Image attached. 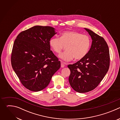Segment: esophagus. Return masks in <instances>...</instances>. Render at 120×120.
Masks as SVG:
<instances>
[{
  "label": "esophagus",
  "instance_id": "obj_1",
  "mask_svg": "<svg viewBox=\"0 0 120 120\" xmlns=\"http://www.w3.org/2000/svg\"><path fill=\"white\" fill-rule=\"evenodd\" d=\"M65 66V64L64 63H61V67H62V68H63V67H64Z\"/></svg>",
  "mask_w": 120,
  "mask_h": 120
}]
</instances>
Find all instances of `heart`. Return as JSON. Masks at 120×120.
<instances>
[{
    "instance_id": "heart-1",
    "label": "heart",
    "mask_w": 120,
    "mask_h": 120,
    "mask_svg": "<svg viewBox=\"0 0 120 120\" xmlns=\"http://www.w3.org/2000/svg\"><path fill=\"white\" fill-rule=\"evenodd\" d=\"M49 45L56 54H60L66 46V51L59 56L64 62H68L74 58L79 60L87 54L91 45L90 38L86 35L74 31L63 32L59 38H53L50 40Z\"/></svg>"
}]
</instances>
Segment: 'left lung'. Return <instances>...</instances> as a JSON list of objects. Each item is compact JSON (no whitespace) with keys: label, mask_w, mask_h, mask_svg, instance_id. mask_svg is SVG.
<instances>
[{"label":"left lung","mask_w":120,"mask_h":120,"mask_svg":"<svg viewBox=\"0 0 120 120\" xmlns=\"http://www.w3.org/2000/svg\"><path fill=\"white\" fill-rule=\"evenodd\" d=\"M84 29L91 37V48L84 58L68 65L71 72L70 84L80 93L95 89L105 76L110 65L109 48L104 38L90 29Z\"/></svg>","instance_id":"obj_1"}]
</instances>
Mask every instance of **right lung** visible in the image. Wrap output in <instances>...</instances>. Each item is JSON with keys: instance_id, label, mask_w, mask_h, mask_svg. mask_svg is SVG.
I'll return each instance as SVG.
<instances>
[{"instance_id": "1", "label": "right lung", "mask_w": 120, "mask_h": 120, "mask_svg": "<svg viewBox=\"0 0 120 120\" xmlns=\"http://www.w3.org/2000/svg\"><path fill=\"white\" fill-rule=\"evenodd\" d=\"M57 33L49 26H36L21 32L13 47L11 64L24 86L38 92L48 86L61 63L50 50L49 41Z\"/></svg>"}]
</instances>
